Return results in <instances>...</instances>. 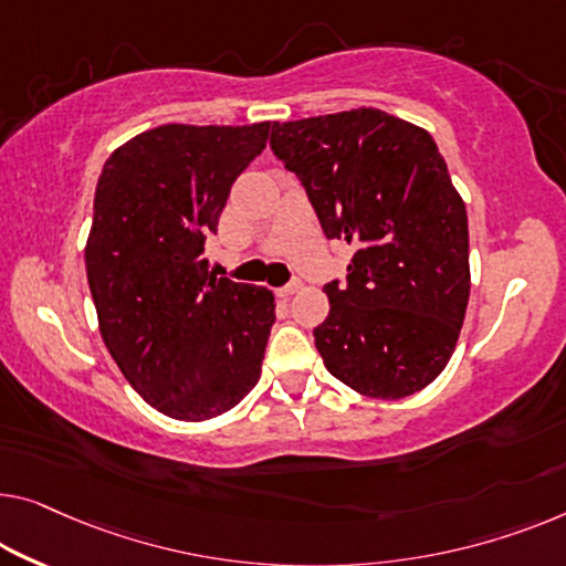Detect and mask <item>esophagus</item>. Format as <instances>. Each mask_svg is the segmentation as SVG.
<instances>
[{"label":"esophagus","mask_w":566,"mask_h":566,"mask_svg":"<svg viewBox=\"0 0 566 566\" xmlns=\"http://www.w3.org/2000/svg\"><path fill=\"white\" fill-rule=\"evenodd\" d=\"M302 290V282L300 280H292L290 284H284L282 290H280V297H292L294 292H300Z\"/></svg>","instance_id":"esophagus-1"}]
</instances>
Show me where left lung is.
I'll return each mask as SVG.
<instances>
[{"label": "left lung", "mask_w": 566, "mask_h": 566, "mask_svg": "<svg viewBox=\"0 0 566 566\" xmlns=\"http://www.w3.org/2000/svg\"><path fill=\"white\" fill-rule=\"evenodd\" d=\"M272 149L305 185L327 239L353 243L315 327L325 368L370 399L442 374L470 297L468 213L429 132L381 112L274 124Z\"/></svg>", "instance_id": "8db88e82"}]
</instances>
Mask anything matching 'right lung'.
Masks as SVG:
<instances>
[{"mask_svg": "<svg viewBox=\"0 0 566 566\" xmlns=\"http://www.w3.org/2000/svg\"><path fill=\"white\" fill-rule=\"evenodd\" d=\"M269 129L163 124L98 177L86 241L98 331L132 389L172 419L221 417L261 376L274 294L216 280L202 243Z\"/></svg>", "mask_w": 566, "mask_h": 566, "instance_id": "add662e5", "label": "right lung"}]
</instances>
